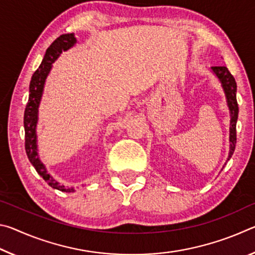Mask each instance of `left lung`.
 Instances as JSON below:
<instances>
[{"label": "left lung", "instance_id": "8db88e82", "mask_svg": "<svg viewBox=\"0 0 255 255\" xmlns=\"http://www.w3.org/2000/svg\"><path fill=\"white\" fill-rule=\"evenodd\" d=\"M211 71L214 74L218 77L219 82L223 86L224 93L226 97V102L230 109L231 114V126H230V154H228V158L232 157L233 153L235 150L236 145V123L237 117H239V105H237L236 100V82L234 76L231 74L226 66H213Z\"/></svg>", "mask_w": 255, "mask_h": 255}]
</instances>
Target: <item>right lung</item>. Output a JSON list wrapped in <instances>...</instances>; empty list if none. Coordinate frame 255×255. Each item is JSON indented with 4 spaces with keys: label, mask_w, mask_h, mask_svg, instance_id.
<instances>
[{
    "label": "right lung",
    "mask_w": 255,
    "mask_h": 255,
    "mask_svg": "<svg viewBox=\"0 0 255 255\" xmlns=\"http://www.w3.org/2000/svg\"><path fill=\"white\" fill-rule=\"evenodd\" d=\"M76 44V38L74 33H65L59 36L48 49L46 50L44 59L40 64L38 70L33 73L30 81L29 86V99L27 107L24 110L23 125H24V139H25V153L29 158L30 163L32 164L34 169L38 172L42 179H44L51 188L57 189L59 191L73 192L74 189L66 188L63 184L57 182L46 170V166L41 163L39 156H38V146H37V123H38V108H39L42 92L47 76L53 66V63L59 57L62 51L72 48Z\"/></svg>",
    "instance_id": "1"
}]
</instances>
